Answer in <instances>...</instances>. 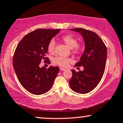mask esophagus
Returning <instances> with one entry per match:
<instances>
[{
	"label": "esophagus",
	"mask_w": 123,
	"mask_h": 123,
	"mask_svg": "<svg viewBox=\"0 0 123 123\" xmlns=\"http://www.w3.org/2000/svg\"><path fill=\"white\" fill-rule=\"evenodd\" d=\"M60 69L61 70V71H65V70H66V69H65V68H62V67H60Z\"/></svg>",
	"instance_id": "esophagus-1"
}]
</instances>
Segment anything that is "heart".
I'll list each match as a JSON object with an SVG mask.
<instances>
[{"label": "heart", "mask_w": 123, "mask_h": 123, "mask_svg": "<svg viewBox=\"0 0 123 123\" xmlns=\"http://www.w3.org/2000/svg\"><path fill=\"white\" fill-rule=\"evenodd\" d=\"M62 40L67 46L71 49H73V51L75 53H79L80 51V47L77 45V40L72 35H66L62 37ZM55 42L54 39H51L47 46V50L50 54L54 53L55 51ZM55 64L67 67L69 63H72L73 59L71 58H65L63 56L55 57L53 60Z\"/></svg>", "instance_id": "heart-1"}]
</instances>
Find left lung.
Wrapping results in <instances>:
<instances>
[{
    "label": "left lung",
    "instance_id": "1",
    "mask_svg": "<svg viewBox=\"0 0 123 123\" xmlns=\"http://www.w3.org/2000/svg\"><path fill=\"white\" fill-rule=\"evenodd\" d=\"M80 33L84 38L85 50L76 67L83 66L79 72L71 70L72 77L69 81L72 90L86 94L97 87L103 77L107 60V49L101 38L93 31L83 28L69 29Z\"/></svg>",
    "mask_w": 123,
    "mask_h": 123
}]
</instances>
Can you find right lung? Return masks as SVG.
<instances>
[{
    "instance_id": "obj_1",
    "label": "right lung",
    "mask_w": 123,
    "mask_h": 123,
    "mask_svg": "<svg viewBox=\"0 0 123 123\" xmlns=\"http://www.w3.org/2000/svg\"><path fill=\"white\" fill-rule=\"evenodd\" d=\"M60 30L38 29L26 35L17 45L13 59L14 70L21 85L30 93L41 95L50 90L59 71L58 67L41 68L49 42Z\"/></svg>"
}]
</instances>
